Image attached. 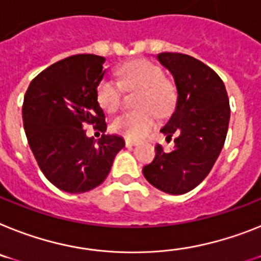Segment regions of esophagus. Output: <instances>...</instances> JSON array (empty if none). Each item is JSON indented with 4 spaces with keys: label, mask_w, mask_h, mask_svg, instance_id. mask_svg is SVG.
Masks as SVG:
<instances>
[{
    "label": "esophagus",
    "mask_w": 261,
    "mask_h": 261,
    "mask_svg": "<svg viewBox=\"0 0 261 261\" xmlns=\"http://www.w3.org/2000/svg\"><path fill=\"white\" fill-rule=\"evenodd\" d=\"M133 146H137V142L131 141V139H126V147H133Z\"/></svg>",
    "instance_id": "esophagus-1"
}]
</instances>
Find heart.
<instances>
[{
    "mask_svg": "<svg viewBox=\"0 0 261 261\" xmlns=\"http://www.w3.org/2000/svg\"><path fill=\"white\" fill-rule=\"evenodd\" d=\"M118 83L124 90L139 89L137 111H128L113 120L111 127L118 134L127 139H142L155 126V111L158 115H164L171 110L175 102V87L164 78L163 71L150 61L138 60L120 67L117 73ZM111 80L100 81L97 98L103 110L113 113L120 102V89Z\"/></svg>",
    "mask_w": 261,
    "mask_h": 261,
    "instance_id": "b5f03b06",
    "label": "heart"
}]
</instances>
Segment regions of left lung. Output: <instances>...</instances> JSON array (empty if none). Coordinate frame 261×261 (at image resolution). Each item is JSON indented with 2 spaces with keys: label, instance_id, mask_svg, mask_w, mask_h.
Segmentation results:
<instances>
[{
  "label": "left lung",
  "instance_id": "obj_1",
  "mask_svg": "<svg viewBox=\"0 0 261 261\" xmlns=\"http://www.w3.org/2000/svg\"><path fill=\"white\" fill-rule=\"evenodd\" d=\"M156 60L171 73L178 91L174 113L161 130L166 141L175 137V146L164 151L156 144L143 175L158 190L181 195L204 180L222 151L229 123L228 95L220 76L194 57L161 53Z\"/></svg>",
  "mask_w": 261,
  "mask_h": 261
}]
</instances>
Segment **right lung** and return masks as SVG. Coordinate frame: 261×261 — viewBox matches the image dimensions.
<instances>
[{"label":"right lung","mask_w":261,"mask_h":261,"mask_svg":"<svg viewBox=\"0 0 261 261\" xmlns=\"http://www.w3.org/2000/svg\"><path fill=\"white\" fill-rule=\"evenodd\" d=\"M105 58L76 54L56 62L30 82L22 119L28 142L41 171L57 188L82 194L103 183L114 158L124 147L119 135L89 138L85 124L106 131L97 90Z\"/></svg>","instance_id":"obj_1"}]
</instances>
